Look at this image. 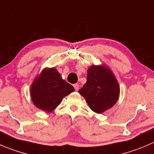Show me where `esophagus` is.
I'll return each mask as SVG.
<instances>
[{"label":"esophagus","mask_w":154,"mask_h":154,"mask_svg":"<svg viewBox=\"0 0 154 154\" xmlns=\"http://www.w3.org/2000/svg\"><path fill=\"white\" fill-rule=\"evenodd\" d=\"M74 87L75 89V90L77 91L79 89V85L77 83H75V84H74Z\"/></svg>","instance_id":"esophagus-1"}]
</instances>
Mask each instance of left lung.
<instances>
[{
  "label": "left lung",
  "mask_w": 154,
  "mask_h": 154,
  "mask_svg": "<svg viewBox=\"0 0 154 154\" xmlns=\"http://www.w3.org/2000/svg\"><path fill=\"white\" fill-rule=\"evenodd\" d=\"M79 93L84 97L91 110L101 113L117 102L120 87L108 68L93 65L88 69L86 83Z\"/></svg>",
  "instance_id": "obj_1"
}]
</instances>
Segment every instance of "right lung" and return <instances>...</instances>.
Masks as SVG:
<instances>
[{
  "mask_svg": "<svg viewBox=\"0 0 154 154\" xmlns=\"http://www.w3.org/2000/svg\"><path fill=\"white\" fill-rule=\"evenodd\" d=\"M74 91V87L62 80L56 68H48L44 69L34 81L31 96L36 107L50 112L60 104L64 97Z\"/></svg>",
  "mask_w": 154,
  "mask_h": 154,
  "instance_id": "1",
  "label": "right lung"
}]
</instances>
